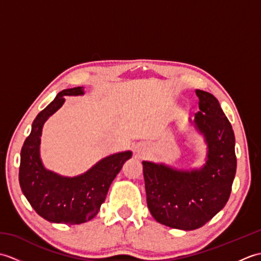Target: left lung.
I'll list each match as a JSON object with an SVG mask.
<instances>
[{"mask_svg":"<svg viewBox=\"0 0 261 261\" xmlns=\"http://www.w3.org/2000/svg\"><path fill=\"white\" fill-rule=\"evenodd\" d=\"M195 93L199 112L192 123L206 142V163L199 169L182 170L142 162L151 215L159 223L186 231L201 228L225 206L237 169L231 123L212 94Z\"/></svg>","mask_w":261,"mask_h":261,"instance_id":"1","label":"left lung"}]
</instances>
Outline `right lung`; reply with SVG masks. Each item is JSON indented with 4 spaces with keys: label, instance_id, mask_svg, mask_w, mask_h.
<instances>
[{
    "label": "right lung",
    "instance_id": "obj_1",
    "mask_svg": "<svg viewBox=\"0 0 261 261\" xmlns=\"http://www.w3.org/2000/svg\"><path fill=\"white\" fill-rule=\"evenodd\" d=\"M84 94L83 87L67 88L37 115L31 132L21 149L19 181L22 193L36 212L53 223L81 224L95 216L105 201L109 188L131 151L111 154L86 173L65 177L48 170L40 158L42 126L50 115L62 108L64 96Z\"/></svg>",
    "mask_w": 261,
    "mask_h": 261
}]
</instances>
